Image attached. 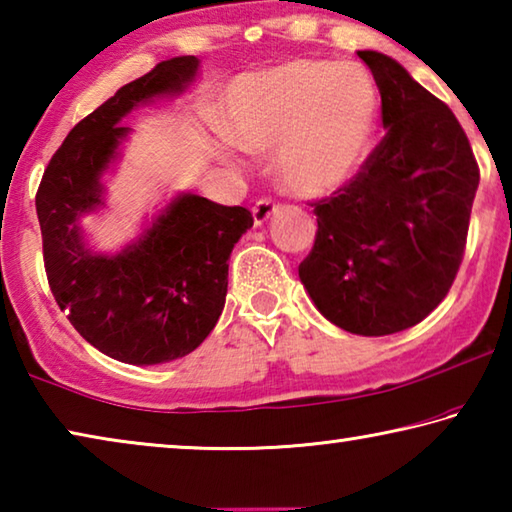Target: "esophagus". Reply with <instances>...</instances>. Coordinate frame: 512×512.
Instances as JSON below:
<instances>
[{
	"instance_id": "34e87169",
	"label": "esophagus",
	"mask_w": 512,
	"mask_h": 512,
	"mask_svg": "<svg viewBox=\"0 0 512 512\" xmlns=\"http://www.w3.org/2000/svg\"><path fill=\"white\" fill-rule=\"evenodd\" d=\"M277 212V205L273 201H268V198H262V201H257L253 207V219L257 228H262V225L271 219V216Z\"/></svg>"
}]
</instances>
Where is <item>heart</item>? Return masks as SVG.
I'll return each mask as SVG.
<instances>
[{"mask_svg":"<svg viewBox=\"0 0 512 512\" xmlns=\"http://www.w3.org/2000/svg\"><path fill=\"white\" fill-rule=\"evenodd\" d=\"M377 128V90L361 65L293 60L246 74L223 101V133L237 149L273 155L284 192L325 198L366 162Z\"/></svg>","mask_w":512,"mask_h":512,"instance_id":"b5f03b06","label":"heart"}]
</instances>
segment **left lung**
<instances>
[{"label":"left lung","instance_id":"obj_1","mask_svg":"<svg viewBox=\"0 0 512 512\" xmlns=\"http://www.w3.org/2000/svg\"><path fill=\"white\" fill-rule=\"evenodd\" d=\"M381 94L386 135L361 171L314 203L298 275L329 323L359 336L418 325L461 266L479 167L461 124L391 56L357 51Z\"/></svg>","mask_w":512,"mask_h":512}]
</instances>
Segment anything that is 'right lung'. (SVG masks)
Instances as JSON below:
<instances>
[{"label":"right lung","mask_w":512,"mask_h":512,"mask_svg":"<svg viewBox=\"0 0 512 512\" xmlns=\"http://www.w3.org/2000/svg\"><path fill=\"white\" fill-rule=\"evenodd\" d=\"M198 58L164 60L79 121L45 169L36 196L51 293L85 341L133 366L185 357L219 320L228 259L253 228L246 207L178 192L117 253L92 248L83 219L106 207L103 176L121 160L133 128L121 124L155 99L178 97Z\"/></svg>","instance_id":"1"}]
</instances>
